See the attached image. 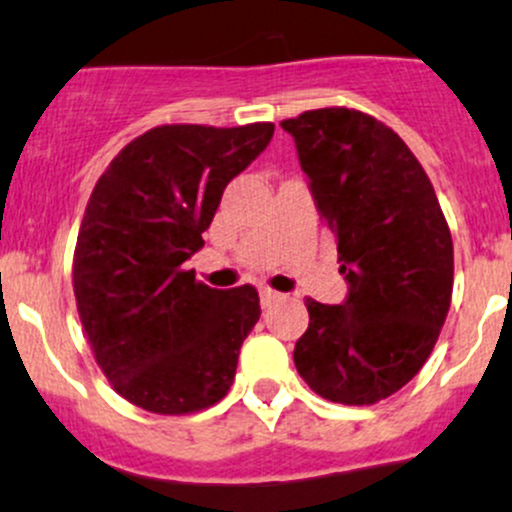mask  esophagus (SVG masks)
Returning a JSON list of instances; mask_svg holds the SVG:
<instances>
[{
	"instance_id": "1",
	"label": "esophagus",
	"mask_w": 512,
	"mask_h": 512,
	"mask_svg": "<svg viewBox=\"0 0 512 512\" xmlns=\"http://www.w3.org/2000/svg\"><path fill=\"white\" fill-rule=\"evenodd\" d=\"M279 299H282V294H279V292H272V289H260V301H262V306H265V309H267V306H272L274 301H279Z\"/></svg>"
}]
</instances>
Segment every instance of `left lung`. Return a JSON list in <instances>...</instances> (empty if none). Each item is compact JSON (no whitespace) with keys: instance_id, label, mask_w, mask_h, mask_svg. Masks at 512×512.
<instances>
[{"instance_id":"8db88e82","label":"left lung","mask_w":512,"mask_h":512,"mask_svg":"<svg viewBox=\"0 0 512 512\" xmlns=\"http://www.w3.org/2000/svg\"><path fill=\"white\" fill-rule=\"evenodd\" d=\"M282 129L348 282L341 304L306 299L294 365L316 395L373 405L410 383L437 343L454 287L449 225L422 164L375 117L324 107Z\"/></svg>"}]
</instances>
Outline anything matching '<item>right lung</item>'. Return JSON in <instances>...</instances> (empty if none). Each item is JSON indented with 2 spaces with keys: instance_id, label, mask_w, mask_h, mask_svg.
I'll return each instance as SVG.
<instances>
[{
  "instance_id": "right-lung-1",
  "label": "right lung",
  "mask_w": 512,
  "mask_h": 512,
  "mask_svg": "<svg viewBox=\"0 0 512 512\" xmlns=\"http://www.w3.org/2000/svg\"><path fill=\"white\" fill-rule=\"evenodd\" d=\"M272 134V122L154 127L93 188L73 260L80 324L105 378L142 410H206L233 385L260 319L257 289H211L186 260Z\"/></svg>"
}]
</instances>
